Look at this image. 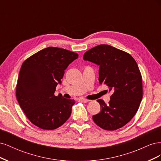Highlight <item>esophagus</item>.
Here are the masks:
<instances>
[{
  "instance_id": "1",
  "label": "esophagus",
  "mask_w": 161,
  "mask_h": 161,
  "mask_svg": "<svg viewBox=\"0 0 161 161\" xmlns=\"http://www.w3.org/2000/svg\"><path fill=\"white\" fill-rule=\"evenodd\" d=\"M79 100H80V101H82V102H83V103H87V102L89 101V100L86 99H85V98H80Z\"/></svg>"
}]
</instances>
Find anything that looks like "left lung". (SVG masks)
I'll return each mask as SVG.
<instances>
[{
    "instance_id": "1",
    "label": "left lung",
    "mask_w": 161,
    "mask_h": 161,
    "mask_svg": "<svg viewBox=\"0 0 161 161\" xmlns=\"http://www.w3.org/2000/svg\"><path fill=\"white\" fill-rule=\"evenodd\" d=\"M83 60L99 66V82L111 92L106 104L98 99L99 114L94 122L106 130L123 127L133 118L142 99V76L137 63L129 53L109 45L101 44L85 53Z\"/></svg>"
}]
</instances>
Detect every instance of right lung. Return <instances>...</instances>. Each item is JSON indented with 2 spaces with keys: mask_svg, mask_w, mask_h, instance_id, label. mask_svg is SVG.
<instances>
[{
  "mask_svg": "<svg viewBox=\"0 0 161 161\" xmlns=\"http://www.w3.org/2000/svg\"><path fill=\"white\" fill-rule=\"evenodd\" d=\"M79 57L63 48L48 47L23 63L16 87L21 108L31 122L43 130H54L70 118L75 100L54 95L64 70Z\"/></svg>",
  "mask_w": 161,
  "mask_h": 161,
  "instance_id": "1",
  "label": "right lung"
}]
</instances>
